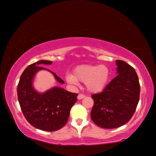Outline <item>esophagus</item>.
I'll use <instances>...</instances> for the list:
<instances>
[{"label":"esophagus","mask_w":156,"mask_h":156,"mask_svg":"<svg viewBox=\"0 0 156 156\" xmlns=\"http://www.w3.org/2000/svg\"><path fill=\"white\" fill-rule=\"evenodd\" d=\"M85 97V96H84V95H83V94H79L78 96V100H81V99H83V98H84Z\"/></svg>","instance_id":"1"}]
</instances>
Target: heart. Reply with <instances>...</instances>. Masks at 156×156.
I'll return each instance as SVG.
<instances>
[{"mask_svg":"<svg viewBox=\"0 0 156 156\" xmlns=\"http://www.w3.org/2000/svg\"><path fill=\"white\" fill-rule=\"evenodd\" d=\"M110 71L105 65H83L76 67L72 74H67L66 80L77 85L78 81L84 83L87 89L91 93H99L106 87L109 79Z\"/></svg>","mask_w":156,"mask_h":156,"instance_id":"b5f03b06","label":"heart"}]
</instances>
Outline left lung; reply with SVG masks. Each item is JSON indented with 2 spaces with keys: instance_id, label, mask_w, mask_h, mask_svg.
Returning <instances> with one entry per match:
<instances>
[{
  "instance_id": "1",
  "label": "left lung",
  "mask_w": 156,
  "mask_h": 156,
  "mask_svg": "<svg viewBox=\"0 0 156 156\" xmlns=\"http://www.w3.org/2000/svg\"><path fill=\"white\" fill-rule=\"evenodd\" d=\"M115 63L117 76L101 93L91 96L94 100L91 120L105 129L120 127L128 122L140 99V86L136 70L123 60H117Z\"/></svg>"
}]
</instances>
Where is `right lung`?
Instances as JSON below:
<instances>
[{
    "mask_svg": "<svg viewBox=\"0 0 156 156\" xmlns=\"http://www.w3.org/2000/svg\"><path fill=\"white\" fill-rule=\"evenodd\" d=\"M51 63L52 61L42 60L29 65L21 75L17 87L18 102L26 120L35 128L46 131H57L65 125L78 95L58 87L44 93L34 89V76L43 69L51 72L58 83H64L56 73L41 67Z\"/></svg>",
    "mask_w": 156,
    "mask_h": 156,
    "instance_id": "obj_1",
    "label": "right lung"
}]
</instances>
